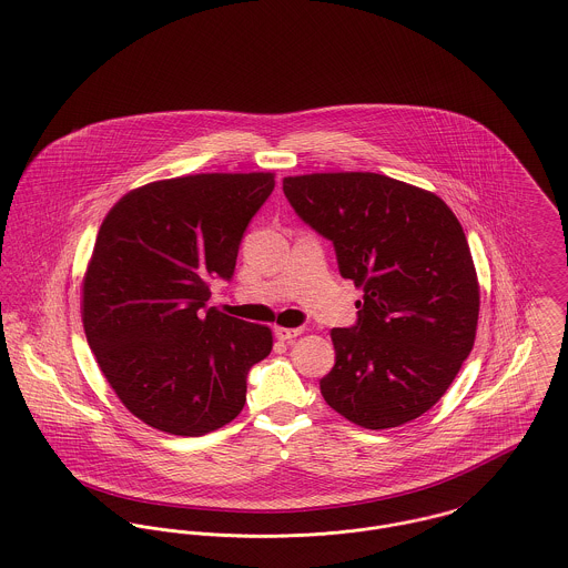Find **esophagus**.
I'll use <instances>...</instances> for the list:
<instances>
[{"mask_svg":"<svg viewBox=\"0 0 568 568\" xmlns=\"http://www.w3.org/2000/svg\"><path fill=\"white\" fill-rule=\"evenodd\" d=\"M303 333V328L298 326V328H285V326H276L274 328V335L281 339V342H290V339H294V337H298Z\"/></svg>","mask_w":568,"mask_h":568,"instance_id":"1","label":"esophagus"}]
</instances>
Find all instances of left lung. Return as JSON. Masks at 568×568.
I'll use <instances>...</instances> for the list:
<instances>
[{
    "instance_id": "1",
    "label": "left lung",
    "mask_w": 568,
    "mask_h": 568,
    "mask_svg": "<svg viewBox=\"0 0 568 568\" xmlns=\"http://www.w3.org/2000/svg\"><path fill=\"white\" fill-rule=\"evenodd\" d=\"M339 274L364 290L357 324L333 328L324 400L364 429L400 427L432 409L470 355L479 283L462 224L432 191L371 172L283 179Z\"/></svg>"
}]
</instances>
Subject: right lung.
Wrapping results in <instances>:
<instances>
[{
	"mask_svg": "<svg viewBox=\"0 0 568 568\" xmlns=\"http://www.w3.org/2000/svg\"><path fill=\"white\" fill-rule=\"evenodd\" d=\"M274 174H193L148 183L104 217L82 278V324L102 375L145 425L204 436L246 403L272 331L209 307Z\"/></svg>",
	"mask_w": 568,
	"mask_h": 568,
	"instance_id": "1",
	"label": "right lung"
}]
</instances>
